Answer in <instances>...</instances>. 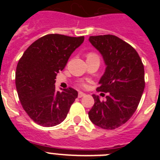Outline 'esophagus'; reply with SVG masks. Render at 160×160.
<instances>
[{
	"mask_svg": "<svg viewBox=\"0 0 160 160\" xmlns=\"http://www.w3.org/2000/svg\"><path fill=\"white\" fill-rule=\"evenodd\" d=\"M86 95V94H85V93H83V92H79L78 93V98H82V97H84V96Z\"/></svg>",
	"mask_w": 160,
	"mask_h": 160,
	"instance_id": "34e87169",
	"label": "esophagus"
}]
</instances>
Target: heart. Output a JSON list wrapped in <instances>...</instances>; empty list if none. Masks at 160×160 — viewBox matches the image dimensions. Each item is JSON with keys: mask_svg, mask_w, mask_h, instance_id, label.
<instances>
[{"mask_svg": "<svg viewBox=\"0 0 160 160\" xmlns=\"http://www.w3.org/2000/svg\"><path fill=\"white\" fill-rule=\"evenodd\" d=\"M94 55H96L95 53H88V55H87V57H88V56H94ZM83 86H86V84H82Z\"/></svg>", "mask_w": 160, "mask_h": 160, "instance_id": "b5f03b06", "label": "heart"}]
</instances>
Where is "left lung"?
Returning a JSON list of instances; mask_svg holds the SVG:
<instances>
[{
  "mask_svg": "<svg viewBox=\"0 0 160 160\" xmlns=\"http://www.w3.org/2000/svg\"><path fill=\"white\" fill-rule=\"evenodd\" d=\"M89 41L107 66L97 90L108 93L106 101L93 94L94 104L89 118L102 129L114 130L128 122L136 111L145 87L144 66L136 50L118 37L90 36Z\"/></svg>",
  "mask_w": 160,
  "mask_h": 160,
  "instance_id": "8db88e82",
  "label": "left lung"
}]
</instances>
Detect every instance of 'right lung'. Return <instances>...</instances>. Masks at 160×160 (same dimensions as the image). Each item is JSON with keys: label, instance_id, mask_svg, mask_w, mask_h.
<instances>
[{"label": "right lung", "instance_id": "obj_1", "mask_svg": "<svg viewBox=\"0 0 160 160\" xmlns=\"http://www.w3.org/2000/svg\"><path fill=\"white\" fill-rule=\"evenodd\" d=\"M84 42V37L47 34L35 41L24 52L16 70L18 97L29 118L42 127H53L64 121L78 91L69 87L55 89V79L68 59Z\"/></svg>", "mask_w": 160, "mask_h": 160}]
</instances>
